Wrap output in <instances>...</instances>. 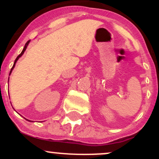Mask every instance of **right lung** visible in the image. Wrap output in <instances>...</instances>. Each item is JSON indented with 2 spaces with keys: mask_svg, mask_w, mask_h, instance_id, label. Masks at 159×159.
Returning a JSON list of instances; mask_svg holds the SVG:
<instances>
[{
  "mask_svg": "<svg viewBox=\"0 0 159 159\" xmlns=\"http://www.w3.org/2000/svg\"><path fill=\"white\" fill-rule=\"evenodd\" d=\"M30 40H28V41H27V43H26V44H25V47H24V48H23L22 52H21V54H19V56H18V57H16V59L15 60V62H14V64H13V66H12V69H11V70H10V75L11 74V72H12V69H13V68H14V67H15V66H16V62H17V61H18V60H19V58L20 57H21V55H22V54H24V52H25V50H26V48H27V45H28V44H29V43H30Z\"/></svg>",
  "mask_w": 159,
  "mask_h": 159,
  "instance_id": "obj_1",
  "label": "right lung"
}]
</instances>
